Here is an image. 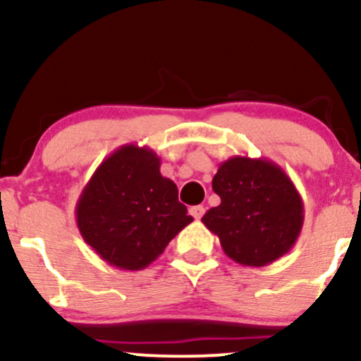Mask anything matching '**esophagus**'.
Here are the masks:
<instances>
[{"label": "esophagus", "mask_w": 361, "mask_h": 361, "mask_svg": "<svg viewBox=\"0 0 361 361\" xmlns=\"http://www.w3.org/2000/svg\"><path fill=\"white\" fill-rule=\"evenodd\" d=\"M190 214H192V217L193 219H202L204 217V214H205V207L204 205H195V207H192V209H190Z\"/></svg>", "instance_id": "esophagus-1"}]
</instances>
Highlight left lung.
<instances>
[{"mask_svg": "<svg viewBox=\"0 0 361 361\" xmlns=\"http://www.w3.org/2000/svg\"><path fill=\"white\" fill-rule=\"evenodd\" d=\"M221 205L202 217L224 252L243 267H267L292 250L304 226V202L279 164L233 156L212 180Z\"/></svg>", "mask_w": 361, "mask_h": 361, "instance_id": "obj_1", "label": "left lung"}]
</instances>
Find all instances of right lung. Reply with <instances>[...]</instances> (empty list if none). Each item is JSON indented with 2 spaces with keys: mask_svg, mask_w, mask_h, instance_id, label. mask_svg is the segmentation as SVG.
Instances as JSON below:
<instances>
[{
  "mask_svg": "<svg viewBox=\"0 0 361 361\" xmlns=\"http://www.w3.org/2000/svg\"><path fill=\"white\" fill-rule=\"evenodd\" d=\"M159 168L152 149L126 144L102 161L78 198L80 234L111 267L144 270L193 221Z\"/></svg>",
  "mask_w": 361,
  "mask_h": 361,
  "instance_id": "add662e5",
  "label": "right lung"
}]
</instances>
